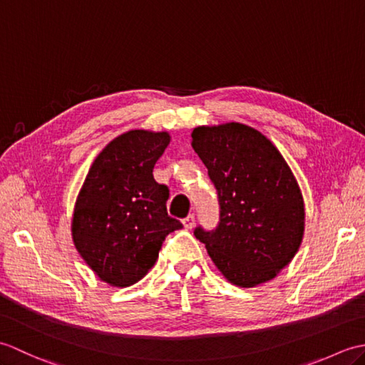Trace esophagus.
<instances>
[{"label":"esophagus","mask_w":365,"mask_h":365,"mask_svg":"<svg viewBox=\"0 0 365 365\" xmlns=\"http://www.w3.org/2000/svg\"><path fill=\"white\" fill-rule=\"evenodd\" d=\"M195 222H196L195 215H188L187 218L183 220V226L187 227V229H192V227H195Z\"/></svg>","instance_id":"34e87169"}]
</instances>
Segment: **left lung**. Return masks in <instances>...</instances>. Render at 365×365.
I'll use <instances>...</instances> for the list:
<instances>
[{
  "instance_id": "1",
  "label": "left lung",
  "mask_w": 365,
  "mask_h": 365,
  "mask_svg": "<svg viewBox=\"0 0 365 365\" xmlns=\"http://www.w3.org/2000/svg\"><path fill=\"white\" fill-rule=\"evenodd\" d=\"M191 138L220 202L218 226L196 227V238L229 282L271 281L304 234V202L292 169L267 136L243 123L197 127Z\"/></svg>"
}]
</instances>
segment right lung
Returning a JSON list of instances; mask_svg holds the SVG:
<instances>
[{"instance_id": "1", "label": "right lung", "mask_w": 365, "mask_h": 365, "mask_svg": "<svg viewBox=\"0 0 365 365\" xmlns=\"http://www.w3.org/2000/svg\"><path fill=\"white\" fill-rule=\"evenodd\" d=\"M169 141L166 131L147 130L113 139L92 163L76 199V251L113 287L143 279L157 262L166 235L183 227L168 215L169 188L152 174Z\"/></svg>"}]
</instances>
